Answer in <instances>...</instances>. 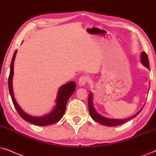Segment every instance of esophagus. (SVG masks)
<instances>
[{"label": "esophagus", "mask_w": 156, "mask_h": 156, "mask_svg": "<svg viewBox=\"0 0 156 156\" xmlns=\"http://www.w3.org/2000/svg\"><path fill=\"white\" fill-rule=\"evenodd\" d=\"M88 81V78L86 76H83L80 78L79 80H78V85L79 86H83L86 84V83Z\"/></svg>", "instance_id": "esophagus-1"}]
</instances>
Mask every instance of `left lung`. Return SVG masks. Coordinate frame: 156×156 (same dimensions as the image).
<instances>
[{"label":"left lung","instance_id":"left-lung-1","mask_svg":"<svg viewBox=\"0 0 156 156\" xmlns=\"http://www.w3.org/2000/svg\"><path fill=\"white\" fill-rule=\"evenodd\" d=\"M140 63L143 64L145 67H146L148 69H149V62L147 54L145 52H142L140 55ZM143 106L137 112L136 114L130 116V117L128 118H124V119H114V118H108L104 116L101 115V114L98 113L96 110H95L94 105H93V93H90L88 96V108H89V113H90V117L95 120V122L102 124L103 126H116L121 125L126 122L128 121V120L133 119L135 117H136L138 115V113L142 111Z\"/></svg>","mask_w":156,"mask_h":156}]
</instances>
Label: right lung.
<instances>
[{
    "label": "right lung",
    "mask_w": 156,
    "mask_h": 156,
    "mask_svg": "<svg viewBox=\"0 0 156 156\" xmlns=\"http://www.w3.org/2000/svg\"><path fill=\"white\" fill-rule=\"evenodd\" d=\"M16 53H17V50L13 54L11 63H10V75L9 78H8V88H9L12 101H13L14 106L17 110L18 113H19L20 117L23 119L36 126H45L52 125V124L58 122L63 118L64 113H65L66 104H67L68 99L76 90V83H75V82L70 81L60 87L58 90L56 98H55V106L49 113L45 114V115L42 116H33L29 115L24 111H23V109L18 104L15 96H14L13 78L14 75V61H15Z\"/></svg>",
    "instance_id": "right-lung-1"
}]
</instances>
